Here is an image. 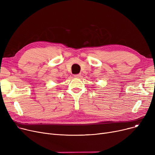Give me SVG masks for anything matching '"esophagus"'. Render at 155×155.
<instances>
[{
    "mask_svg": "<svg viewBox=\"0 0 155 155\" xmlns=\"http://www.w3.org/2000/svg\"><path fill=\"white\" fill-rule=\"evenodd\" d=\"M81 77V75L80 74H77V75H74V77H76V78H80Z\"/></svg>",
    "mask_w": 155,
    "mask_h": 155,
    "instance_id": "1",
    "label": "esophagus"
}]
</instances>
